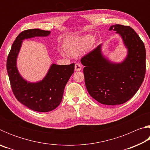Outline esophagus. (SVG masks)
Returning <instances> with one entry per match:
<instances>
[{"mask_svg":"<svg viewBox=\"0 0 150 150\" xmlns=\"http://www.w3.org/2000/svg\"><path fill=\"white\" fill-rule=\"evenodd\" d=\"M81 68H82V66L80 64V63H75V70L77 71H79L81 70Z\"/></svg>","mask_w":150,"mask_h":150,"instance_id":"obj_1","label":"esophagus"}]
</instances>
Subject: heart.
I'll list each match as a JSON object with an SVG mask.
<instances>
[{
    "label": "heart",
    "mask_w": 150,
    "mask_h": 150,
    "mask_svg": "<svg viewBox=\"0 0 150 150\" xmlns=\"http://www.w3.org/2000/svg\"><path fill=\"white\" fill-rule=\"evenodd\" d=\"M93 38L91 35L85 36H76L71 38L66 42L65 44V49L69 54L78 55L87 51L90 47ZM62 54H65L66 52L62 51Z\"/></svg>",
    "instance_id": "b5f03b06"
}]
</instances>
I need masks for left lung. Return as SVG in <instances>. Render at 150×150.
Here are the masks:
<instances>
[{
  "label": "left lung",
  "instance_id": "8db88e82",
  "mask_svg": "<svg viewBox=\"0 0 150 150\" xmlns=\"http://www.w3.org/2000/svg\"><path fill=\"white\" fill-rule=\"evenodd\" d=\"M109 30L116 31L128 49L126 59L120 63L110 62L103 56L101 44L84 55L81 62L86 88L98 103L121 105L135 95L146 74V48L140 38L130 26L115 24Z\"/></svg>",
  "mask_w": 150,
  "mask_h": 150
}]
</instances>
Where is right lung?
Returning <instances> with one entry per match:
<instances>
[{
  "instance_id": "obj_1",
  "label": "right lung",
  "mask_w": 150,
  "mask_h": 150,
  "mask_svg": "<svg viewBox=\"0 0 150 150\" xmlns=\"http://www.w3.org/2000/svg\"><path fill=\"white\" fill-rule=\"evenodd\" d=\"M50 31L30 29L16 37L8 55L6 69L15 97L32 110L46 112L54 110L62 100L66 84L74 72L75 63L59 65L52 64L45 77L37 83H30L21 77L16 67V59L22 40L34 37H45Z\"/></svg>"
}]
</instances>
